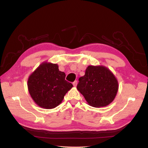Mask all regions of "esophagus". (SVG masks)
Instances as JSON below:
<instances>
[{"label":"esophagus","instance_id":"obj_1","mask_svg":"<svg viewBox=\"0 0 148 148\" xmlns=\"http://www.w3.org/2000/svg\"><path fill=\"white\" fill-rule=\"evenodd\" d=\"M73 85L74 87H77V81H75L73 83Z\"/></svg>","mask_w":148,"mask_h":148}]
</instances>
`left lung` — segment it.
I'll return each instance as SVG.
<instances>
[{
  "label": "left lung",
  "mask_w": 148,
  "mask_h": 148,
  "mask_svg": "<svg viewBox=\"0 0 148 148\" xmlns=\"http://www.w3.org/2000/svg\"><path fill=\"white\" fill-rule=\"evenodd\" d=\"M77 89L88 104L94 107H106L112 102L119 89L118 80L104 65H89L83 77L79 78Z\"/></svg>",
  "instance_id": "8db88e82"
}]
</instances>
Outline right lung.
I'll return each mask as SVG.
<instances>
[{
  "mask_svg": "<svg viewBox=\"0 0 148 148\" xmlns=\"http://www.w3.org/2000/svg\"><path fill=\"white\" fill-rule=\"evenodd\" d=\"M65 73L59 71L57 64L44 61L31 73L28 89L35 104L41 108L51 109L60 104L73 84L65 79Z\"/></svg>",
  "mask_w": 148,
  "mask_h": 148,
  "instance_id": "right-lung-1",
  "label": "right lung"
}]
</instances>
